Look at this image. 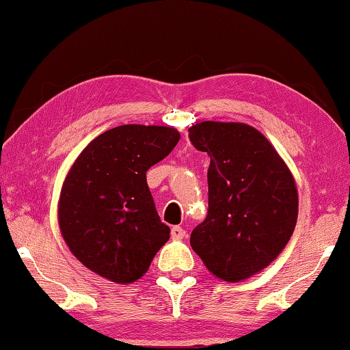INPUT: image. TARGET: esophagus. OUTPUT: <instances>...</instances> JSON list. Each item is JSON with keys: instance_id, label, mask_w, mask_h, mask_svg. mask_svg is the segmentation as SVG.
I'll use <instances>...</instances> for the list:
<instances>
[{"instance_id": "esophagus-1", "label": "esophagus", "mask_w": 350, "mask_h": 350, "mask_svg": "<svg viewBox=\"0 0 350 350\" xmlns=\"http://www.w3.org/2000/svg\"><path fill=\"white\" fill-rule=\"evenodd\" d=\"M172 239H175V241H180V239H183L186 236V231L181 226H174L172 228Z\"/></svg>"}]
</instances>
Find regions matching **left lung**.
<instances>
[{
    "instance_id": "1",
    "label": "left lung",
    "mask_w": 350,
    "mask_h": 350,
    "mask_svg": "<svg viewBox=\"0 0 350 350\" xmlns=\"http://www.w3.org/2000/svg\"><path fill=\"white\" fill-rule=\"evenodd\" d=\"M210 156L207 218L191 247L226 282L247 279L275 260L295 231L298 191L267 138L247 124L205 121L189 129Z\"/></svg>"
}]
</instances>
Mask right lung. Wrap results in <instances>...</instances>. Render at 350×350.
<instances>
[{"instance_id":"right-lung-1","label":"right lung","mask_w":350,"mask_h":350,"mask_svg":"<svg viewBox=\"0 0 350 350\" xmlns=\"http://www.w3.org/2000/svg\"><path fill=\"white\" fill-rule=\"evenodd\" d=\"M180 140L172 127L127 124L94 138L66 175L59 224L90 271L118 284L145 274L170 228L161 221L146 172Z\"/></svg>"}]
</instances>
